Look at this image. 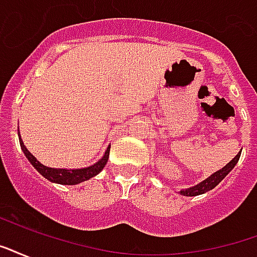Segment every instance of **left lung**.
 <instances>
[{"label":"left lung","instance_id":"obj_1","mask_svg":"<svg viewBox=\"0 0 257 257\" xmlns=\"http://www.w3.org/2000/svg\"><path fill=\"white\" fill-rule=\"evenodd\" d=\"M240 155H241V151H240V152H238V154L236 155L225 167H222L221 170H218V171H215L214 174H211V175L209 176V178H206L205 181L199 182L198 185L191 186L189 189H182L181 191H179V194H181V195H185V197H195V195H201V194H205L207 193V191L213 190L215 186L218 185V183L224 179L225 176L228 175L229 172L234 168V166L237 164L238 159H240Z\"/></svg>","mask_w":257,"mask_h":257}]
</instances>
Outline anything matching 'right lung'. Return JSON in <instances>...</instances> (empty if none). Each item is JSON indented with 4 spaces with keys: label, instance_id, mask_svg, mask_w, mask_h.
I'll list each match as a JSON object with an SVG mask.
<instances>
[{
    "label": "right lung",
    "instance_id": "obj_1",
    "mask_svg": "<svg viewBox=\"0 0 257 257\" xmlns=\"http://www.w3.org/2000/svg\"><path fill=\"white\" fill-rule=\"evenodd\" d=\"M19 140L21 150L24 152L25 158L29 160V163L32 164L33 167L36 168L39 174H42L46 179H48L52 183H58V185H78L82 182L89 181L90 178L98 175L99 172L102 171L103 167L106 166L107 159H109V152H110V146L107 147L105 154L101 159L98 160L97 163L91 164L89 167L83 168H52L47 167L44 164H42L39 160L33 156L28 151V148L24 146V143L21 140L19 132Z\"/></svg>",
    "mask_w": 257,
    "mask_h": 257
}]
</instances>
